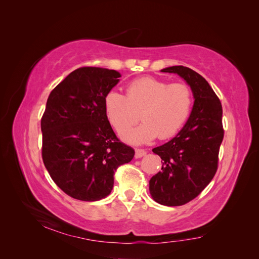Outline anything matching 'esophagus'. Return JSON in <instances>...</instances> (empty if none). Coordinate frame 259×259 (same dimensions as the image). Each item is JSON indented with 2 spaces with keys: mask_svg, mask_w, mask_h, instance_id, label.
I'll list each match as a JSON object with an SVG mask.
<instances>
[{
  "mask_svg": "<svg viewBox=\"0 0 259 259\" xmlns=\"http://www.w3.org/2000/svg\"><path fill=\"white\" fill-rule=\"evenodd\" d=\"M146 153H147V151L145 150V149H135V158L136 159L142 158V156H144Z\"/></svg>",
  "mask_w": 259,
  "mask_h": 259,
  "instance_id": "34e87169",
  "label": "esophagus"
}]
</instances>
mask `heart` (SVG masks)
<instances>
[{"mask_svg":"<svg viewBox=\"0 0 259 259\" xmlns=\"http://www.w3.org/2000/svg\"><path fill=\"white\" fill-rule=\"evenodd\" d=\"M104 106L109 122L119 134L140 117L144 122L136 129L124 132L123 139L137 145L147 144L158 136L160 139L173 137L183 128L192 111L193 92L183 82L169 83L143 76L126 85V96L114 90L109 91Z\"/></svg>","mask_w":259,"mask_h":259,"instance_id":"obj_1","label":"heart"}]
</instances>
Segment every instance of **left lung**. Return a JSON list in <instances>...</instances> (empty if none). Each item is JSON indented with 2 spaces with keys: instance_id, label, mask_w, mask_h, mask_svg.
<instances>
[{
  "instance_id": "obj_1",
  "label": "left lung",
  "mask_w": 259,
  "mask_h": 259,
  "mask_svg": "<svg viewBox=\"0 0 259 259\" xmlns=\"http://www.w3.org/2000/svg\"><path fill=\"white\" fill-rule=\"evenodd\" d=\"M161 71L182 76L194 97L182 131L168 143L152 149L161 156L162 170L149 182L151 197L162 205L179 206L197 198L216 174L224 138L223 107L207 81L192 69L173 66Z\"/></svg>"
}]
</instances>
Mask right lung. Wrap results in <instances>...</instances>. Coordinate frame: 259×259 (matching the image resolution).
<instances>
[{
    "label": "right lung",
    "instance_id": "1",
    "mask_svg": "<svg viewBox=\"0 0 259 259\" xmlns=\"http://www.w3.org/2000/svg\"><path fill=\"white\" fill-rule=\"evenodd\" d=\"M115 70L82 67L55 88L41 119L42 158L54 183L70 197L110 194L114 171L134 158L108 121L104 99L119 82Z\"/></svg>",
    "mask_w": 259,
    "mask_h": 259
}]
</instances>
